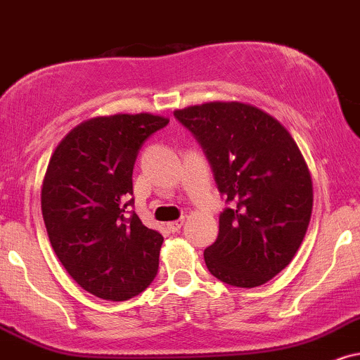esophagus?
I'll list each match as a JSON object with an SVG mask.
<instances>
[{
    "mask_svg": "<svg viewBox=\"0 0 360 360\" xmlns=\"http://www.w3.org/2000/svg\"><path fill=\"white\" fill-rule=\"evenodd\" d=\"M183 223H184V219L181 218V219H177V221H171V223H167V228L171 229L172 233H176V231H179L181 226H183Z\"/></svg>",
    "mask_w": 360,
    "mask_h": 360,
    "instance_id": "34e87169",
    "label": "esophagus"
}]
</instances>
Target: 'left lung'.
<instances>
[{
    "label": "left lung",
    "mask_w": 360,
    "mask_h": 360,
    "mask_svg": "<svg viewBox=\"0 0 360 360\" xmlns=\"http://www.w3.org/2000/svg\"><path fill=\"white\" fill-rule=\"evenodd\" d=\"M174 115L196 136L231 202L205 250L207 270L233 287L266 283L288 266L310 223L314 188L297 142L274 115L245 102H206Z\"/></svg>",
    "instance_id": "1"
}]
</instances>
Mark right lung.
Listing matches in <instances>:
<instances>
[{
  "label": "right lung",
  "mask_w": 360,
  "mask_h": 360,
  "mask_svg": "<svg viewBox=\"0 0 360 360\" xmlns=\"http://www.w3.org/2000/svg\"><path fill=\"white\" fill-rule=\"evenodd\" d=\"M167 124L149 112L92 117L50 158L41 214L51 248L68 275L103 300H129L158 275L164 238L127 206L139 149Z\"/></svg>",
  "instance_id": "1"
}]
</instances>
